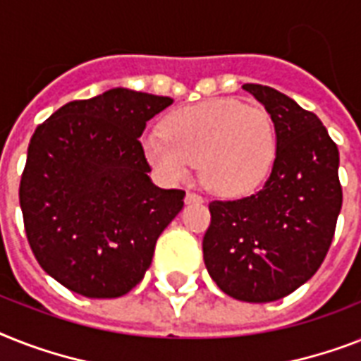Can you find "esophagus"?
I'll list each match as a JSON object with an SVG mask.
<instances>
[{
    "label": "esophagus",
    "mask_w": 361,
    "mask_h": 361,
    "mask_svg": "<svg viewBox=\"0 0 361 361\" xmlns=\"http://www.w3.org/2000/svg\"><path fill=\"white\" fill-rule=\"evenodd\" d=\"M185 202L187 204H202V202H204V198H202L200 195H196V192H187L185 195Z\"/></svg>",
    "instance_id": "esophagus-1"
}]
</instances>
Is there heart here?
<instances>
[{"label":"heart","instance_id":"heart-1","mask_svg":"<svg viewBox=\"0 0 361 361\" xmlns=\"http://www.w3.org/2000/svg\"><path fill=\"white\" fill-rule=\"evenodd\" d=\"M142 152L166 181H183L196 163L207 189L243 196L269 178L278 152L274 120L265 107L215 98L172 111L163 133H148Z\"/></svg>","mask_w":361,"mask_h":361}]
</instances>
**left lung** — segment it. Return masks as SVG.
<instances>
[{"label": "left lung", "instance_id": "obj_1", "mask_svg": "<svg viewBox=\"0 0 361 361\" xmlns=\"http://www.w3.org/2000/svg\"><path fill=\"white\" fill-rule=\"evenodd\" d=\"M274 120L276 161L262 189L213 200L204 263L222 291L272 302L306 283L328 254L341 211L339 152L312 111L265 85L247 83Z\"/></svg>", "mask_w": 361, "mask_h": 361}]
</instances>
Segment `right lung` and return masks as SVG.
<instances>
[{
	"label": "right lung",
	"instance_id": "right-lung-1",
	"mask_svg": "<svg viewBox=\"0 0 361 361\" xmlns=\"http://www.w3.org/2000/svg\"><path fill=\"white\" fill-rule=\"evenodd\" d=\"M172 98L111 89L35 130L20 207L38 265L70 291L116 298L145 278L185 190L159 189L139 137Z\"/></svg>",
	"mask_w": 361,
	"mask_h": 361
}]
</instances>
